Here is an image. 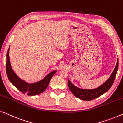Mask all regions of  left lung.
I'll return each instance as SVG.
<instances>
[{"label":"left lung","instance_id":"obj_1","mask_svg":"<svg viewBox=\"0 0 123 123\" xmlns=\"http://www.w3.org/2000/svg\"><path fill=\"white\" fill-rule=\"evenodd\" d=\"M118 65L119 62L118 59L116 68L113 70L112 75L103 84L98 88L93 90L81 89L75 86L69 80H68V84L69 89L74 95L80 99L84 100V101H91V100L95 99L107 92L112 87L116 76L117 70L118 69Z\"/></svg>","mask_w":123,"mask_h":123}]
</instances>
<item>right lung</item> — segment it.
<instances>
[{
    "label": "right lung",
    "instance_id": "obj_1",
    "mask_svg": "<svg viewBox=\"0 0 123 123\" xmlns=\"http://www.w3.org/2000/svg\"><path fill=\"white\" fill-rule=\"evenodd\" d=\"M9 48L7 50L6 55V72L7 77L14 86L18 89L21 91L23 94H27L28 96H35L39 94L44 92L47 88L53 76L54 75L56 71H54L50 73L47 76L38 82L29 84L25 81L20 79L15 73L14 72L9 59Z\"/></svg>",
    "mask_w": 123,
    "mask_h": 123
}]
</instances>
